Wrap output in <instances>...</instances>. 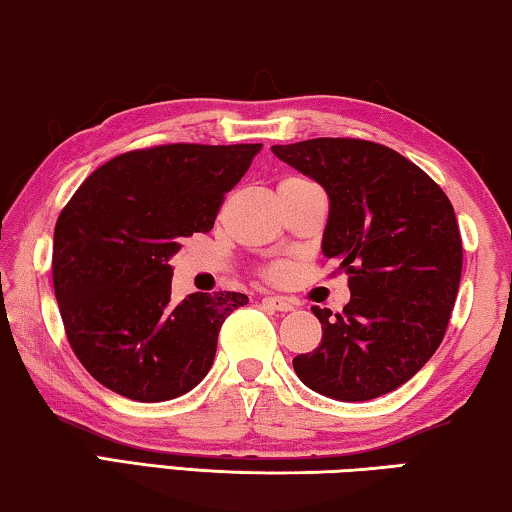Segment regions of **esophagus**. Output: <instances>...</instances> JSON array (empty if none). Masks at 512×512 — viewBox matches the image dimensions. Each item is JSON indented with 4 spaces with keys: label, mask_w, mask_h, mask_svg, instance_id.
I'll return each instance as SVG.
<instances>
[{
    "label": "esophagus",
    "mask_w": 512,
    "mask_h": 512,
    "mask_svg": "<svg viewBox=\"0 0 512 512\" xmlns=\"http://www.w3.org/2000/svg\"><path fill=\"white\" fill-rule=\"evenodd\" d=\"M263 304L270 306L272 311H279V313H290V311H295V308H297L295 301L288 299V297H265Z\"/></svg>",
    "instance_id": "esophagus-1"
}]
</instances>
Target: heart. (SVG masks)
I'll return each instance as SVG.
<instances>
[{
    "label": "heart",
    "mask_w": 512,
    "mask_h": 512,
    "mask_svg": "<svg viewBox=\"0 0 512 512\" xmlns=\"http://www.w3.org/2000/svg\"><path fill=\"white\" fill-rule=\"evenodd\" d=\"M295 181H306V179H301V177H288V179H283L281 183H295ZM279 272H281V270H270L267 274H270L272 279H274V276H279Z\"/></svg>",
    "instance_id": "obj_1"
}]
</instances>
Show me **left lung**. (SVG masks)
<instances>
[{
    "instance_id": "1",
    "label": "left lung",
    "mask_w": 512,
    "mask_h": 512,
    "mask_svg": "<svg viewBox=\"0 0 512 512\" xmlns=\"http://www.w3.org/2000/svg\"><path fill=\"white\" fill-rule=\"evenodd\" d=\"M272 152L329 195L322 251L351 290L342 313L311 308L322 342L292 367L331 399L388 395L445 338L463 272L454 206L429 174L379 142L313 138Z\"/></svg>"
}]
</instances>
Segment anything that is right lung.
I'll return each instance as SVG.
<instances>
[{
	"label": "right lung",
	"instance_id": "right-lung-1",
	"mask_svg": "<svg viewBox=\"0 0 512 512\" xmlns=\"http://www.w3.org/2000/svg\"><path fill=\"white\" fill-rule=\"evenodd\" d=\"M261 145H158L111 158L81 183L54 229V292L70 347L108 390L186 395L211 370L242 292L172 301L181 238L208 233Z\"/></svg>",
	"mask_w": 512,
	"mask_h": 512
}]
</instances>
